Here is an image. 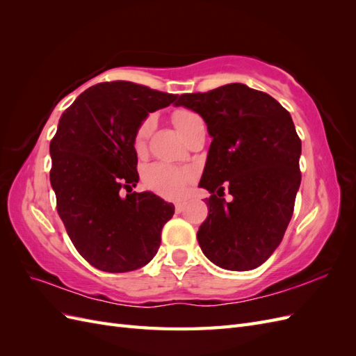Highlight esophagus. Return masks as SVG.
I'll return each mask as SVG.
<instances>
[{"label": "esophagus", "mask_w": 356, "mask_h": 356, "mask_svg": "<svg viewBox=\"0 0 356 356\" xmlns=\"http://www.w3.org/2000/svg\"><path fill=\"white\" fill-rule=\"evenodd\" d=\"M186 209V203H177L175 204V211L179 213V212H182Z\"/></svg>", "instance_id": "1"}]
</instances>
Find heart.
Listing matches in <instances>:
<instances>
[{"label": "heart", "mask_w": 356, "mask_h": 356, "mask_svg": "<svg viewBox=\"0 0 356 356\" xmlns=\"http://www.w3.org/2000/svg\"><path fill=\"white\" fill-rule=\"evenodd\" d=\"M199 115L190 110H178L174 114V123L181 135H184L190 126L199 120ZM154 127L153 117H148L139 126L135 135L134 145L138 149H143L147 139ZM144 184L153 190L157 195L166 199H179L186 193L187 184L193 179V174L187 169H178L166 163H154L144 170Z\"/></svg>", "instance_id": "b5f03b06"}]
</instances>
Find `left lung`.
Wrapping results in <instances>:
<instances>
[{
  "mask_svg": "<svg viewBox=\"0 0 356 356\" xmlns=\"http://www.w3.org/2000/svg\"><path fill=\"white\" fill-rule=\"evenodd\" d=\"M175 106L202 115L212 138L199 182L211 193L197 232L202 252L225 270H252L282 242L294 212L301 141L293 118L270 95L242 83L184 93ZM224 186L232 202L222 199Z\"/></svg>",
  "mask_w": 356,
  "mask_h": 356,
  "instance_id": "left-lung-1",
  "label": "left lung"
}]
</instances>
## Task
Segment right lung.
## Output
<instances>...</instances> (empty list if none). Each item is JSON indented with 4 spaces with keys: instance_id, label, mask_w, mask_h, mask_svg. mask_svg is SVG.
<instances>
[{
    "instance_id": "right-lung-1",
    "label": "right lung",
    "mask_w": 356,
    "mask_h": 356,
    "mask_svg": "<svg viewBox=\"0 0 356 356\" xmlns=\"http://www.w3.org/2000/svg\"><path fill=\"white\" fill-rule=\"evenodd\" d=\"M175 99L131 81L99 83L59 118L50 143L58 213L80 255L102 272H131L152 261L175 212L152 191H132L139 179L136 131L148 113Z\"/></svg>"
}]
</instances>
